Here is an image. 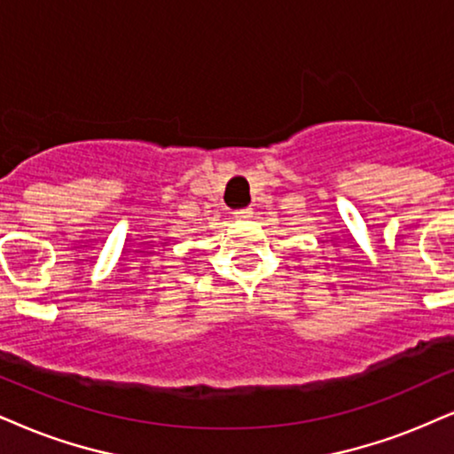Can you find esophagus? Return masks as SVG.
Segmentation results:
<instances>
[{
	"instance_id": "esophagus-1",
	"label": "esophagus",
	"mask_w": 454,
	"mask_h": 454,
	"mask_svg": "<svg viewBox=\"0 0 454 454\" xmlns=\"http://www.w3.org/2000/svg\"><path fill=\"white\" fill-rule=\"evenodd\" d=\"M233 215H236V218H250L253 216V208H239Z\"/></svg>"
}]
</instances>
